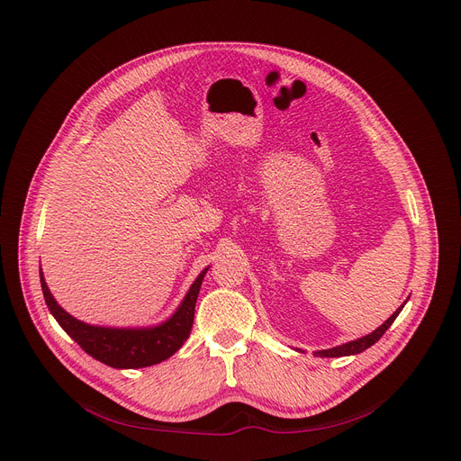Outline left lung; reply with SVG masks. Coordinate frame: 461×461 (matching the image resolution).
I'll list each match as a JSON object with an SVG mask.
<instances>
[{"instance_id": "1", "label": "left lung", "mask_w": 461, "mask_h": 461, "mask_svg": "<svg viewBox=\"0 0 461 461\" xmlns=\"http://www.w3.org/2000/svg\"><path fill=\"white\" fill-rule=\"evenodd\" d=\"M405 303H407V302H405ZM405 303H403L402 307H399V309L386 320V322H384L383 326H378L373 333L359 337V339H356V341H350V343H345V345H339V347L328 348V350H316L314 356H320V357H341V356H354V354H359V352L367 350L369 347H373V345L378 341L380 337H383V335L386 333V330L393 324V320L397 318L399 312H402V309L405 307Z\"/></svg>"}]
</instances>
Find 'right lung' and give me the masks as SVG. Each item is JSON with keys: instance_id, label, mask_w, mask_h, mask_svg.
<instances>
[{"instance_id": "obj_1", "label": "right lung", "mask_w": 461, "mask_h": 461, "mask_svg": "<svg viewBox=\"0 0 461 461\" xmlns=\"http://www.w3.org/2000/svg\"><path fill=\"white\" fill-rule=\"evenodd\" d=\"M207 271L209 267L197 275L181 305L176 307V311L166 322L149 328H105L92 326L83 322V320H77L58 305L45 283L41 269H39V276H41L45 303L50 314L77 345H81L86 354L109 367L139 369L164 362V359L171 357L185 345L192 331L197 294L199 288H202Z\"/></svg>"}]
</instances>
